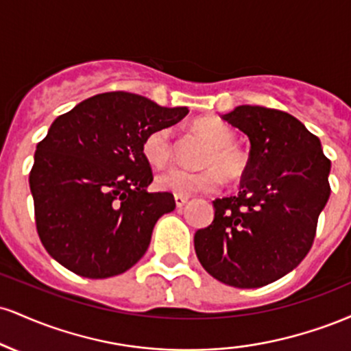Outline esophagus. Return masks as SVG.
<instances>
[{
	"mask_svg": "<svg viewBox=\"0 0 351 351\" xmlns=\"http://www.w3.org/2000/svg\"><path fill=\"white\" fill-rule=\"evenodd\" d=\"M188 199H189V196H181V195H176V196H175V203H176V206H178V208L184 206V204L188 203Z\"/></svg>",
	"mask_w": 351,
	"mask_h": 351,
	"instance_id": "1",
	"label": "esophagus"
}]
</instances>
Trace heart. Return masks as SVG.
<instances>
[{
  "label": "heart",
  "instance_id": "heart-1",
  "mask_svg": "<svg viewBox=\"0 0 351 351\" xmlns=\"http://www.w3.org/2000/svg\"><path fill=\"white\" fill-rule=\"evenodd\" d=\"M193 132L209 145L201 158V171H186L171 167L160 171L155 184L160 191L189 196L195 193H213L228 181H239L249 168V156L236 147V132L215 117H204L191 123ZM142 153L148 163L163 167L173 156L171 128L160 127L143 138Z\"/></svg>",
  "mask_w": 351,
  "mask_h": 351
}]
</instances>
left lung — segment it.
<instances>
[{
    "label": "left lung",
    "instance_id": "obj_1",
    "mask_svg": "<svg viewBox=\"0 0 351 351\" xmlns=\"http://www.w3.org/2000/svg\"><path fill=\"white\" fill-rule=\"evenodd\" d=\"M223 119L249 136L239 193L215 199V219L195 234L201 265L239 289L276 282L305 259L330 198L320 140L287 112L236 107Z\"/></svg>",
    "mask_w": 351,
    "mask_h": 351
}]
</instances>
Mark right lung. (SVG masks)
I'll use <instances>...</instances> for the list:
<instances>
[{
  "mask_svg": "<svg viewBox=\"0 0 351 351\" xmlns=\"http://www.w3.org/2000/svg\"><path fill=\"white\" fill-rule=\"evenodd\" d=\"M188 114L130 92H106L59 115L38 143L29 186L39 239L51 257L88 279L119 276L142 259L171 193H148L143 138Z\"/></svg>",
  "mask_w": 351,
  "mask_h": 351,
  "instance_id": "add662e5",
  "label": "right lung"
}]
</instances>
